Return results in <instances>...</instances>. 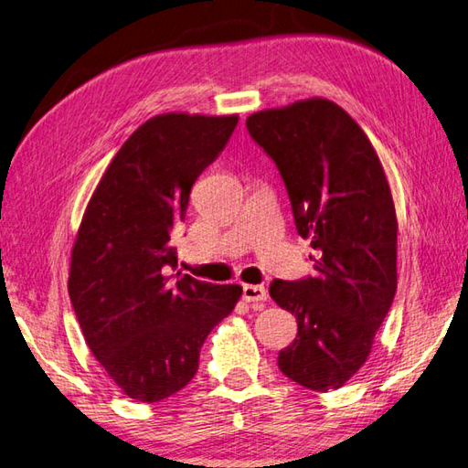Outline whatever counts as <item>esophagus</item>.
Listing matches in <instances>:
<instances>
[{
  "label": "esophagus",
  "instance_id": "obj_1",
  "mask_svg": "<svg viewBox=\"0 0 468 468\" xmlns=\"http://www.w3.org/2000/svg\"><path fill=\"white\" fill-rule=\"evenodd\" d=\"M269 298V292L262 284H245L243 286V301L249 304L265 303Z\"/></svg>",
  "mask_w": 468,
  "mask_h": 468
}]
</instances>
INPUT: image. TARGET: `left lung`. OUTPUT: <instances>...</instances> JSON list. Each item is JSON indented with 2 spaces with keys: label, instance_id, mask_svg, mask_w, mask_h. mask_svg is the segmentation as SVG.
Wrapping results in <instances>:
<instances>
[{
  "label": "left lung",
  "instance_id": "left-lung-1",
  "mask_svg": "<svg viewBox=\"0 0 468 468\" xmlns=\"http://www.w3.org/2000/svg\"><path fill=\"white\" fill-rule=\"evenodd\" d=\"M247 130L279 167L296 231L316 250L314 277L269 286L298 324L279 367L313 391L338 389L366 364L398 291L386 174L364 130L326 99L250 114Z\"/></svg>",
  "mask_w": 468,
  "mask_h": 468
}]
</instances>
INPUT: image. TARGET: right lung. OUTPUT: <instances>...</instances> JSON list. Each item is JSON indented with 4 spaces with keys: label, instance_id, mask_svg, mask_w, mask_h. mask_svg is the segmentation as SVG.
Listing matches in <instances>:
<instances>
[{
    "label": "right lung",
    "instance_id": "right-lung-1",
    "mask_svg": "<svg viewBox=\"0 0 468 468\" xmlns=\"http://www.w3.org/2000/svg\"><path fill=\"white\" fill-rule=\"evenodd\" d=\"M237 116L162 114L118 150L89 201L70 257L69 296L92 356L128 398L162 401L194 379L199 350L243 289L177 269L174 235L196 179Z\"/></svg>",
    "mask_w": 468,
    "mask_h": 468
}]
</instances>
